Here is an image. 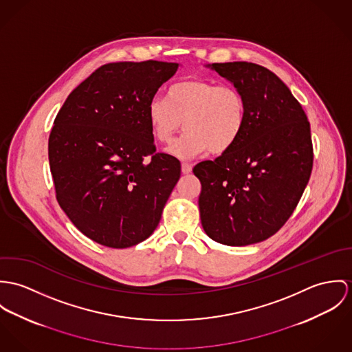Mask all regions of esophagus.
<instances>
[{
  "mask_svg": "<svg viewBox=\"0 0 352 352\" xmlns=\"http://www.w3.org/2000/svg\"><path fill=\"white\" fill-rule=\"evenodd\" d=\"M192 170H193V166L190 163H182V173L184 174H189V173H192Z\"/></svg>",
  "mask_w": 352,
  "mask_h": 352,
  "instance_id": "1",
  "label": "esophagus"
}]
</instances>
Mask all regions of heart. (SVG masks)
<instances>
[{"instance_id": "b5f03b06", "label": "heart", "mask_w": 352, "mask_h": 352, "mask_svg": "<svg viewBox=\"0 0 352 352\" xmlns=\"http://www.w3.org/2000/svg\"><path fill=\"white\" fill-rule=\"evenodd\" d=\"M154 138L168 144L181 131L186 132L168 153L192 159L210 153L226 154L240 139L247 124V101L232 85L202 78L184 79L171 85L167 100L154 98L147 107Z\"/></svg>"}]
</instances>
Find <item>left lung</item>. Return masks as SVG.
<instances>
[{"instance_id": "obj_1", "label": "left lung", "mask_w": 352, "mask_h": 352, "mask_svg": "<svg viewBox=\"0 0 352 352\" xmlns=\"http://www.w3.org/2000/svg\"><path fill=\"white\" fill-rule=\"evenodd\" d=\"M247 101V124L234 147L193 168L201 182V224L226 245L276 234L304 193L313 167L311 124L289 87L251 62L213 63Z\"/></svg>"}]
</instances>
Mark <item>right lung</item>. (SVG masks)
Returning a JSON list of instances; mask_svg holds the SVG:
<instances>
[{"instance_id":"add662e5","label":"right lung","mask_w":352,"mask_h":352,"mask_svg":"<svg viewBox=\"0 0 352 352\" xmlns=\"http://www.w3.org/2000/svg\"><path fill=\"white\" fill-rule=\"evenodd\" d=\"M177 69L157 60L107 63L54 120L48 159L56 201L98 244L126 248L151 236L181 177L179 160L157 153L147 120L150 101Z\"/></svg>"}]
</instances>
